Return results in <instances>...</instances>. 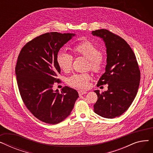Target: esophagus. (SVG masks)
Wrapping results in <instances>:
<instances>
[{
    "mask_svg": "<svg viewBox=\"0 0 153 153\" xmlns=\"http://www.w3.org/2000/svg\"><path fill=\"white\" fill-rule=\"evenodd\" d=\"M78 93H79V96H81V95H84V94H87V92L86 91H79L78 92Z\"/></svg>",
    "mask_w": 153,
    "mask_h": 153,
    "instance_id": "esophagus-1",
    "label": "esophagus"
}]
</instances>
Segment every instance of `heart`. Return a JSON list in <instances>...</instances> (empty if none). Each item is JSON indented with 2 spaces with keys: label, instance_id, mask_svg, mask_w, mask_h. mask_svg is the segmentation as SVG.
Instances as JSON below:
<instances>
[{
  "label": "heart",
  "instance_id": "heart-1",
  "mask_svg": "<svg viewBox=\"0 0 153 153\" xmlns=\"http://www.w3.org/2000/svg\"><path fill=\"white\" fill-rule=\"evenodd\" d=\"M73 51L76 56H82L89 59L88 66L94 72L99 73L103 68L102 53L97 46L89 40L81 42L73 47ZM74 58L72 54L65 51L58 52L56 61L59 67L64 72L69 71L72 66ZM91 75L88 73L77 74L67 79V83L78 89H86L89 86Z\"/></svg>",
  "mask_w": 153,
  "mask_h": 153
}]
</instances>
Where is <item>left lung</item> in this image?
<instances>
[{
  "label": "left lung",
  "instance_id": "left-lung-1",
  "mask_svg": "<svg viewBox=\"0 0 153 153\" xmlns=\"http://www.w3.org/2000/svg\"><path fill=\"white\" fill-rule=\"evenodd\" d=\"M92 34L102 38L107 56L105 72L98 85L108 84V90L102 93L94 91L98 97L94 111L102 117L114 118L131 105L140 85V71L134 52L124 39L105 29L93 31Z\"/></svg>",
  "mask_w": 153,
  "mask_h": 153
}]
</instances>
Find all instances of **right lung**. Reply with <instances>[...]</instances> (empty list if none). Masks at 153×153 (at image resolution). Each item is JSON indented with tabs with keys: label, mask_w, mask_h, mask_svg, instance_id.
Returning <instances> with one entry per match:
<instances>
[{
	"label": "right lung",
	"mask_w": 153,
	"mask_h": 153,
	"mask_svg": "<svg viewBox=\"0 0 153 153\" xmlns=\"http://www.w3.org/2000/svg\"><path fill=\"white\" fill-rule=\"evenodd\" d=\"M74 36L58 32L43 34L28 42L18 56L15 74L22 100L34 117L46 123L63 121L79 97L78 92L68 86L60 93L52 89L61 72L57 54Z\"/></svg>",
	"instance_id": "right-lung-1"
}]
</instances>
